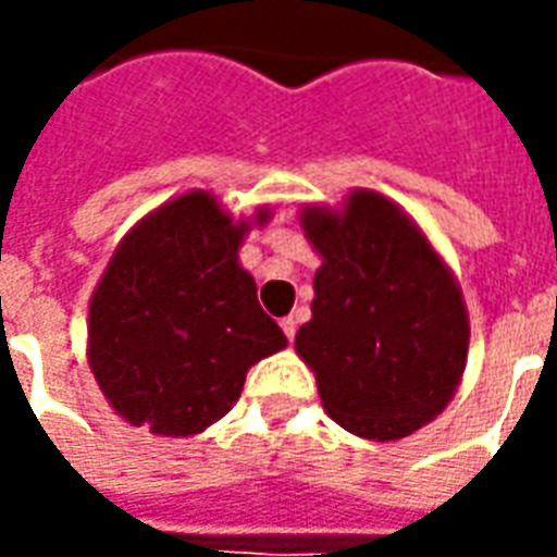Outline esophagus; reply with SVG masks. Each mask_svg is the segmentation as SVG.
<instances>
[{
  "mask_svg": "<svg viewBox=\"0 0 557 557\" xmlns=\"http://www.w3.org/2000/svg\"><path fill=\"white\" fill-rule=\"evenodd\" d=\"M280 327H283V334H286V339H295V331H298V322H295V315H286L283 322H280Z\"/></svg>",
  "mask_w": 557,
  "mask_h": 557,
  "instance_id": "obj_1",
  "label": "esophagus"
}]
</instances>
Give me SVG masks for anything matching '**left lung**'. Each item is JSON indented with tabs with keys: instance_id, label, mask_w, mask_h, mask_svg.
<instances>
[{
	"instance_id": "1",
	"label": "left lung",
	"mask_w": 557,
	"mask_h": 557,
	"mask_svg": "<svg viewBox=\"0 0 557 557\" xmlns=\"http://www.w3.org/2000/svg\"><path fill=\"white\" fill-rule=\"evenodd\" d=\"M298 220L322 265L295 351L322 409L370 442L406 438L442 414L466 373L471 327L454 271L409 211L375 190L304 206Z\"/></svg>"
}]
</instances>
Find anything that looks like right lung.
Listing matches in <instances>:
<instances>
[{
    "label": "right lung",
    "instance_id": "obj_1",
    "mask_svg": "<svg viewBox=\"0 0 557 557\" xmlns=\"http://www.w3.org/2000/svg\"><path fill=\"white\" fill-rule=\"evenodd\" d=\"M271 220H235L208 190L148 211L115 247L89 301V367L131 426L190 438L242 397L247 370L286 349L238 262L244 235Z\"/></svg>",
    "mask_w": 557,
    "mask_h": 557
}]
</instances>
